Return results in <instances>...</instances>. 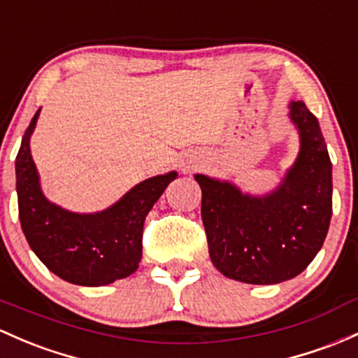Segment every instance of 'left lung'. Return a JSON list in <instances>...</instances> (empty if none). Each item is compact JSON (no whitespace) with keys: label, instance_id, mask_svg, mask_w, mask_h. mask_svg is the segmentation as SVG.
<instances>
[{"label":"left lung","instance_id":"1","mask_svg":"<svg viewBox=\"0 0 358 358\" xmlns=\"http://www.w3.org/2000/svg\"><path fill=\"white\" fill-rule=\"evenodd\" d=\"M289 119L299 152L275 190L251 195L227 180L195 175L209 255L227 278L272 285L304 272L323 246L331 221V161L320 122L302 101Z\"/></svg>","mask_w":358,"mask_h":358}]
</instances>
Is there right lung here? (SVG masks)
<instances>
[{
	"instance_id": "1",
	"label": "right lung",
	"mask_w": 358,
	"mask_h": 358,
	"mask_svg": "<svg viewBox=\"0 0 358 358\" xmlns=\"http://www.w3.org/2000/svg\"><path fill=\"white\" fill-rule=\"evenodd\" d=\"M41 108L34 115L15 161L18 212L30 248L62 280L100 287L132 275L143 257V227L176 171L137 183L115 203L93 214L62 209L45 197L30 152V137Z\"/></svg>"
}]
</instances>
